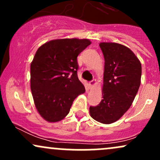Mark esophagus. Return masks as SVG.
Listing matches in <instances>:
<instances>
[{
    "mask_svg": "<svg viewBox=\"0 0 160 160\" xmlns=\"http://www.w3.org/2000/svg\"><path fill=\"white\" fill-rule=\"evenodd\" d=\"M95 83H96V80H91V81H89V86H90V87H92V86H94Z\"/></svg>",
    "mask_w": 160,
    "mask_h": 160,
    "instance_id": "34e87169",
    "label": "esophagus"
}]
</instances>
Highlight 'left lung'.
<instances>
[{
  "label": "left lung",
  "instance_id": "obj_1",
  "mask_svg": "<svg viewBox=\"0 0 160 160\" xmlns=\"http://www.w3.org/2000/svg\"><path fill=\"white\" fill-rule=\"evenodd\" d=\"M104 58L102 101L90 106L95 120L104 124L114 122L131 107L141 84V65L128 47L117 43H100Z\"/></svg>",
  "mask_w": 160,
  "mask_h": 160
}]
</instances>
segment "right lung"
<instances>
[{
  "mask_svg": "<svg viewBox=\"0 0 160 160\" xmlns=\"http://www.w3.org/2000/svg\"><path fill=\"white\" fill-rule=\"evenodd\" d=\"M88 39H57L40 47L31 64V89L40 115L50 122L68 114L73 102L85 92L78 77V55Z\"/></svg>",
  "mask_w": 160,
  "mask_h": 160,
  "instance_id": "1",
  "label": "right lung"
}]
</instances>
